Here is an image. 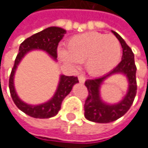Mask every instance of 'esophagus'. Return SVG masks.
<instances>
[{
    "mask_svg": "<svg viewBox=\"0 0 148 148\" xmlns=\"http://www.w3.org/2000/svg\"><path fill=\"white\" fill-rule=\"evenodd\" d=\"M78 80H79V82L81 83V84H84V83L86 82V77L83 76V75H80V76H78Z\"/></svg>",
    "mask_w": 148,
    "mask_h": 148,
    "instance_id": "esophagus-1",
    "label": "esophagus"
}]
</instances>
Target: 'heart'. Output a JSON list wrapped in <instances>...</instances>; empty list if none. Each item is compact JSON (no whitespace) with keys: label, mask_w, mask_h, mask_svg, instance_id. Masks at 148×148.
<instances>
[{"label":"heart","mask_w":148,"mask_h":148,"mask_svg":"<svg viewBox=\"0 0 148 148\" xmlns=\"http://www.w3.org/2000/svg\"><path fill=\"white\" fill-rule=\"evenodd\" d=\"M62 61L71 66L85 62L90 75H105L117 65L121 56V47L113 35L99 32H86L76 35L68 40L66 49H59Z\"/></svg>","instance_id":"b5f03b06"}]
</instances>
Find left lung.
<instances>
[{
    "instance_id": "1",
    "label": "left lung",
    "mask_w": 148,
    "mask_h": 148,
    "mask_svg": "<svg viewBox=\"0 0 148 148\" xmlns=\"http://www.w3.org/2000/svg\"><path fill=\"white\" fill-rule=\"evenodd\" d=\"M118 38L123 49V56L121 62L112 71L107 75L96 78V79L86 80L85 85L88 90V96L85 102V117L86 120L99 123H108L114 121L123 116L132 106L136 95V66L134 63V55L131 48L128 46L124 39L115 31H111ZM121 73L126 76L128 81V89L124 99L118 103L110 104L103 101L100 97V87L103 82L110 76Z\"/></svg>"
}]
</instances>
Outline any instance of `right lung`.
Here are the masks:
<instances>
[{
	"instance_id": "right-lung-1",
	"label": "right lung",
	"mask_w": 148,
	"mask_h": 148,
	"mask_svg": "<svg viewBox=\"0 0 148 148\" xmlns=\"http://www.w3.org/2000/svg\"><path fill=\"white\" fill-rule=\"evenodd\" d=\"M66 34V30L58 27H49L40 32L32 35L31 37L25 39L19 47V52L14 61V65L12 69V73L9 79V88L11 97L13 99L16 107L33 118L47 119L57 115L61 110L62 102L69 93L71 92L73 86L78 83L75 76H66L62 75L60 76V81L57 86L55 94L47 102L38 105H30L20 99L14 88V73L17 66L22 59L29 51L34 49H40L47 52L54 61H57V47L59 42Z\"/></svg>"
}]
</instances>
